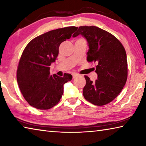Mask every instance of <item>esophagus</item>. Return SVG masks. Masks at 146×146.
I'll return each instance as SVG.
<instances>
[{"label":"esophagus","instance_id":"obj_1","mask_svg":"<svg viewBox=\"0 0 146 146\" xmlns=\"http://www.w3.org/2000/svg\"><path fill=\"white\" fill-rule=\"evenodd\" d=\"M78 76V74H77V73H73V78H75L76 77H77Z\"/></svg>","mask_w":146,"mask_h":146}]
</instances>
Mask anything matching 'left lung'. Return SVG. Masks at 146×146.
Here are the masks:
<instances>
[{"mask_svg":"<svg viewBox=\"0 0 146 146\" xmlns=\"http://www.w3.org/2000/svg\"><path fill=\"white\" fill-rule=\"evenodd\" d=\"M82 35L89 44L87 60L97 62L95 82L85 75L86 84L83 95L88 102L104 106L119 95L127 78L126 52L122 43L114 35L98 27L80 26L73 37Z\"/></svg>","mask_w":146,"mask_h":146,"instance_id":"8db88e82","label":"left lung"}]
</instances>
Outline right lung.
I'll list each match as a JSON object with an SVG mask.
<instances>
[{
  "instance_id": "add662e5",
  "label": "right lung",
  "mask_w": 146,
  "mask_h": 146,
  "mask_svg": "<svg viewBox=\"0 0 146 146\" xmlns=\"http://www.w3.org/2000/svg\"><path fill=\"white\" fill-rule=\"evenodd\" d=\"M77 28L70 26L46 32L31 40L24 48L17 68V80L21 93L30 106L49 110L60 101L63 86L72 79V75H50L49 66L56 60L60 44L70 39Z\"/></svg>"
}]
</instances>
